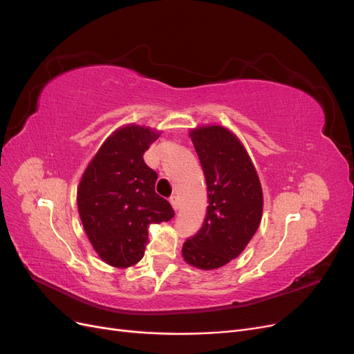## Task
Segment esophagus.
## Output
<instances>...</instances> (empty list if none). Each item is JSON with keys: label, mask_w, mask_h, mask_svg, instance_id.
I'll return each mask as SVG.
<instances>
[{"label": "esophagus", "mask_w": 354, "mask_h": 354, "mask_svg": "<svg viewBox=\"0 0 354 354\" xmlns=\"http://www.w3.org/2000/svg\"><path fill=\"white\" fill-rule=\"evenodd\" d=\"M169 203H171V207L174 208V211L178 209V198L177 196H171L169 198Z\"/></svg>", "instance_id": "esophagus-1"}]
</instances>
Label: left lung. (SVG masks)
I'll return each mask as SVG.
<instances>
[{
    "label": "left lung",
    "instance_id": "obj_1",
    "mask_svg": "<svg viewBox=\"0 0 354 354\" xmlns=\"http://www.w3.org/2000/svg\"><path fill=\"white\" fill-rule=\"evenodd\" d=\"M189 136L205 174L208 208L181 254L196 269L212 270L236 259L252 239L263 216V189L248 152L226 127H198Z\"/></svg>",
    "mask_w": 354,
    "mask_h": 354
}]
</instances>
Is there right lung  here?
Wrapping results in <instances>:
<instances>
[{
  "label": "right lung",
  "instance_id": "add662e5",
  "mask_svg": "<svg viewBox=\"0 0 354 354\" xmlns=\"http://www.w3.org/2000/svg\"><path fill=\"white\" fill-rule=\"evenodd\" d=\"M159 131L128 124L113 131L81 177L77 202L94 251L109 266L127 269L143 259L151 224L174 217L155 192L158 174L143 155Z\"/></svg>",
  "mask_w": 354,
  "mask_h": 354
}]
</instances>
